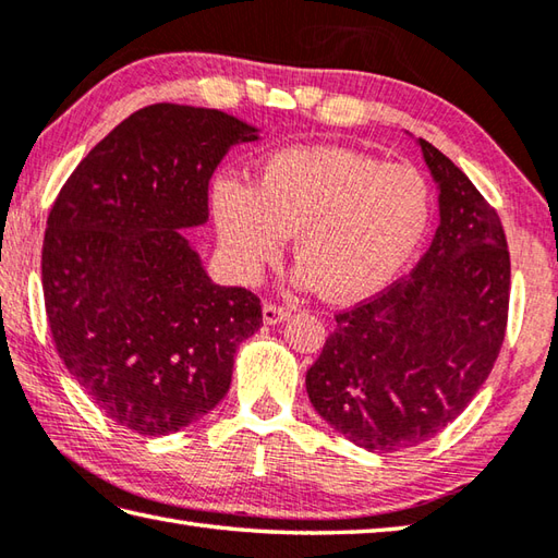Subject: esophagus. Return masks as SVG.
<instances>
[{"instance_id": "obj_1", "label": "esophagus", "mask_w": 558, "mask_h": 558, "mask_svg": "<svg viewBox=\"0 0 558 558\" xmlns=\"http://www.w3.org/2000/svg\"><path fill=\"white\" fill-rule=\"evenodd\" d=\"M287 315H289V308L287 306H279V303L267 301L265 306H262V318H265L267 325H277V323H281L283 318H287Z\"/></svg>"}]
</instances>
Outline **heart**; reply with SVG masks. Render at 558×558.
<instances>
[{
	"mask_svg": "<svg viewBox=\"0 0 558 558\" xmlns=\"http://www.w3.org/2000/svg\"><path fill=\"white\" fill-rule=\"evenodd\" d=\"M220 243L255 277L296 233L299 279L338 301L386 289L433 223V192L413 165L344 148H287L255 184L223 177L214 189Z\"/></svg>",
	"mask_w": 558,
	"mask_h": 558,
	"instance_id": "obj_1",
	"label": "heart"
}]
</instances>
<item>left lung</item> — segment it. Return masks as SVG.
Here are the masks:
<instances>
[{"label": "left lung", "instance_id": "obj_1", "mask_svg": "<svg viewBox=\"0 0 558 558\" xmlns=\"http://www.w3.org/2000/svg\"><path fill=\"white\" fill-rule=\"evenodd\" d=\"M439 186V228L410 271L335 315L306 374L318 415L356 447L427 442L464 413L506 340L510 252L500 218L469 177L420 138Z\"/></svg>", "mask_w": 558, "mask_h": 558}]
</instances>
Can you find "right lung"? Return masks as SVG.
<instances>
[{"mask_svg":"<svg viewBox=\"0 0 558 558\" xmlns=\"http://www.w3.org/2000/svg\"><path fill=\"white\" fill-rule=\"evenodd\" d=\"M257 129L218 109L153 104L94 145L62 184L44 238L52 342L94 405L131 433L170 435L230 388L262 325L243 287L208 279L184 228L206 223L208 180Z\"/></svg>","mask_w":558,"mask_h":558,"instance_id":"1","label":"right lung"}]
</instances>
